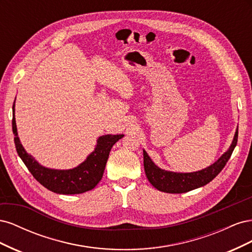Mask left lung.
<instances>
[{"label":"left lung","mask_w":252,"mask_h":252,"mask_svg":"<svg viewBox=\"0 0 252 252\" xmlns=\"http://www.w3.org/2000/svg\"><path fill=\"white\" fill-rule=\"evenodd\" d=\"M239 128H236L233 141L225 154L220 157L216 163H213L209 167L200 171L180 173L167 171L158 168V167L151 161V158L147 155V152L143 150L144 154V169L146 177L150 184L157 188L159 191L167 193H184L190 190L202 187L208 184L215 179L217 175L222 171L228 159L230 158L232 151L238 143Z\"/></svg>","instance_id":"left-lung-1"}]
</instances>
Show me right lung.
<instances>
[{"instance_id":"add662e5","label":"right lung","mask_w":252,"mask_h":252,"mask_svg":"<svg viewBox=\"0 0 252 252\" xmlns=\"http://www.w3.org/2000/svg\"><path fill=\"white\" fill-rule=\"evenodd\" d=\"M12 131L19 157L41 185L50 191L60 194H78L94 189L103 177L112 146L124 136V134L102 135L96 141L94 151L91 152L85 161L78 167L68 170L50 169L37 163L22 146L18 136L16 118H14V104L12 106Z\"/></svg>"}]
</instances>
